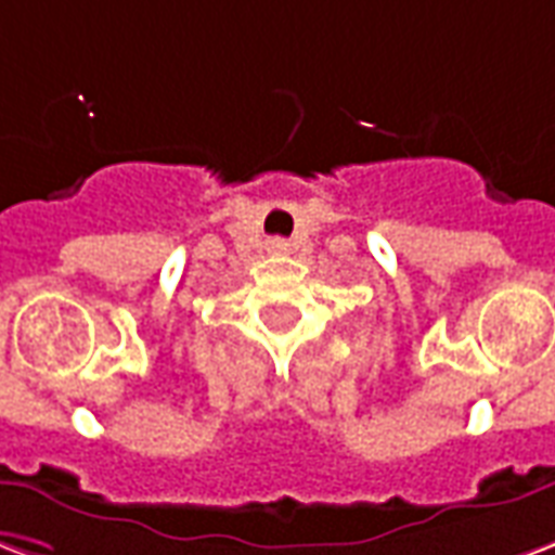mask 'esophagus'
Wrapping results in <instances>:
<instances>
[{
	"label": "esophagus",
	"mask_w": 555,
	"mask_h": 555,
	"mask_svg": "<svg viewBox=\"0 0 555 555\" xmlns=\"http://www.w3.org/2000/svg\"><path fill=\"white\" fill-rule=\"evenodd\" d=\"M270 249H273V253H285L288 244H285V241H270Z\"/></svg>",
	"instance_id": "esophagus-1"
}]
</instances>
